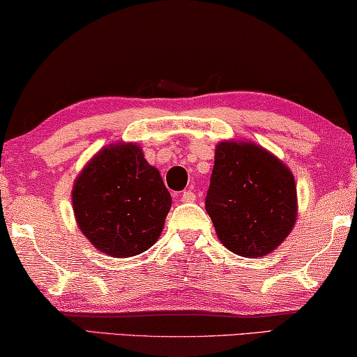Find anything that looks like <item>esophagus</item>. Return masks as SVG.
I'll return each mask as SVG.
<instances>
[{"label": "esophagus", "mask_w": 357, "mask_h": 357, "mask_svg": "<svg viewBox=\"0 0 357 357\" xmlns=\"http://www.w3.org/2000/svg\"><path fill=\"white\" fill-rule=\"evenodd\" d=\"M181 202H183V204H190V202H195V194L190 192V190H185L183 197H181Z\"/></svg>", "instance_id": "obj_1"}]
</instances>
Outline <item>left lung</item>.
<instances>
[{"label": "left lung", "instance_id": "obj_1", "mask_svg": "<svg viewBox=\"0 0 357 357\" xmlns=\"http://www.w3.org/2000/svg\"><path fill=\"white\" fill-rule=\"evenodd\" d=\"M205 208L222 245L238 257L274 252L298 216L295 176L287 165L250 141H221Z\"/></svg>", "mask_w": 357, "mask_h": 357}]
</instances>
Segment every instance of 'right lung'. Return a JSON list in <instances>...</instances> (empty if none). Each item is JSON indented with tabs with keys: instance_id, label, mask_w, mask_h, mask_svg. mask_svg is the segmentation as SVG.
<instances>
[{
	"instance_id": "1",
	"label": "right lung",
	"mask_w": 357,
	"mask_h": 357,
	"mask_svg": "<svg viewBox=\"0 0 357 357\" xmlns=\"http://www.w3.org/2000/svg\"><path fill=\"white\" fill-rule=\"evenodd\" d=\"M72 206L77 226L96 250L130 258L158 241L172 195L136 142H114L79 172Z\"/></svg>"
}]
</instances>
